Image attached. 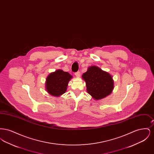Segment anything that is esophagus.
Wrapping results in <instances>:
<instances>
[{"label": "esophagus", "mask_w": 154, "mask_h": 154, "mask_svg": "<svg viewBox=\"0 0 154 154\" xmlns=\"http://www.w3.org/2000/svg\"><path fill=\"white\" fill-rule=\"evenodd\" d=\"M75 75L77 77H79L80 76V72H77L76 73H75Z\"/></svg>", "instance_id": "esophagus-1"}]
</instances>
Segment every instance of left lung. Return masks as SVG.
<instances>
[{
    "mask_svg": "<svg viewBox=\"0 0 154 154\" xmlns=\"http://www.w3.org/2000/svg\"><path fill=\"white\" fill-rule=\"evenodd\" d=\"M82 79L86 83L88 94L96 100L110 95L114 88L112 75L97 66H89Z\"/></svg>",
    "mask_w": 154,
    "mask_h": 154,
    "instance_id": "8db88e82",
    "label": "left lung"
}]
</instances>
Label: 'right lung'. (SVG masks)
I'll return each mask as SVG.
<instances>
[{"label": "right lung", "instance_id": "1", "mask_svg": "<svg viewBox=\"0 0 154 154\" xmlns=\"http://www.w3.org/2000/svg\"><path fill=\"white\" fill-rule=\"evenodd\" d=\"M73 76L61 69L52 72L46 78L45 89L50 95L59 97L67 90L69 82Z\"/></svg>", "mask_w": 154, "mask_h": 154}]
</instances>
